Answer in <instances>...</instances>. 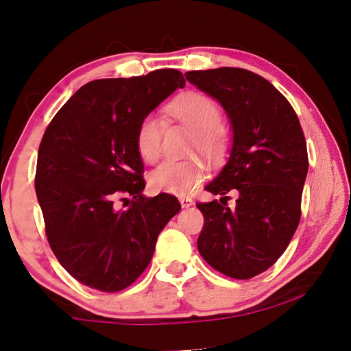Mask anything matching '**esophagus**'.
<instances>
[{"mask_svg":"<svg viewBox=\"0 0 351 351\" xmlns=\"http://www.w3.org/2000/svg\"><path fill=\"white\" fill-rule=\"evenodd\" d=\"M180 203L182 208H191L193 205V200L189 197H180Z\"/></svg>","mask_w":351,"mask_h":351,"instance_id":"esophagus-1","label":"esophagus"}]
</instances>
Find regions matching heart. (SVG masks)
<instances>
[{"label": "heart", "mask_w": 351, "mask_h": 351, "mask_svg": "<svg viewBox=\"0 0 351 351\" xmlns=\"http://www.w3.org/2000/svg\"><path fill=\"white\" fill-rule=\"evenodd\" d=\"M170 112L178 121L195 132L192 148L216 159L222 154L226 143L221 134L222 112L214 99L203 93H186L170 106ZM135 148L140 159L154 164L162 151V121L156 114H146L138 123L135 134ZM205 167L198 159L167 160L149 175V184L160 192L182 195L200 181Z\"/></svg>", "instance_id": "obj_1"}]
</instances>
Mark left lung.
I'll return each mask as SVG.
<instances>
[{
	"label": "left lung",
	"mask_w": 351,
	"mask_h": 351,
	"mask_svg": "<svg viewBox=\"0 0 351 351\" xmlns=\"http://www.w3.org/2000/svg\"><path fill=\"white\" fill-rule=\"evenodd\" d=\"M186 78L222 104L233 128L227 165L206 186L221 200L197 203L205 219L198 252L219 273L252 279L279 260L300 223L309 169L304 132L284 94L258 74L219 67ZM228 191L239 193L234 207Z\"/></svg>",
	"instance_id": "1"
}]
</instances>
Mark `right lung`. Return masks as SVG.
I'll use <instances>...</instances> for the list:
<instances>
[{"mask_svg":"<svg viewBox=\"0 0 351 351\" xmlns=\"http://www.w3.org/2000/svg\"><path fill=\"white\" fill-rule=\"evenodd\" d=\"M184 85L176 69L101 78L82 86L47 125L34 180L47 241L62 268L90 289L114 293L134 284L181 209L170 193L143 197L135 134ZM118 201L128 208H118Z\"/></svg>","mask_w":351,"mask_h":351,"instance_id":"right-lung-1","label":"right lung"}]
</instances>
